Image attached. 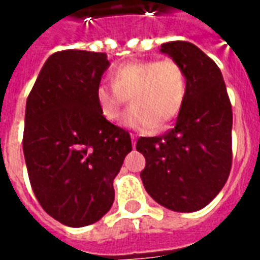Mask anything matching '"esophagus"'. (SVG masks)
I'll return each instance as SVG.
<instances>
[{"mask_svg":"<svg viewBox=\"0 0 260 260\" xmlns=\"http://www.w3.org/2000/svg\"><path fill=\"white\" fill-rule=\"evenodd\" d=\"M131 138H132V146L135 147V145H136V138H135V135H134V134H131Z\"/></svg>","mask_w":260,"mask_h":260,"instance_id":"34e87169","label":"esophagus"}]
</instances>
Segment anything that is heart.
Masks as SVG:
<instances>
[{
	"label": "heart",
	"mask_w": 260,
	"mask_h": 260,
	"mask_svg": "<svg viewBox=\"0 0 260 260\" xmlns=\"http://www.w3.org/2000/svg\"><path fill=\"white\" fill-rule=\"evenodd\" d=\"M110 78L111 85L102 83L96 89L99 108L108 121L121 118L129 99L132 107L125 115V125L150 132L173 122L184 107L188 78L173 58L125 62Z\"/></svg>",
	"instance_id": "1"
}]
</instances>
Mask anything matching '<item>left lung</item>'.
<instances>
[{"label": "left lung", "mask_w": 260, "mask_h": 260, "mask_svg": "<svg viewBox=\"0 0 260 260\" xmlns=\"http://www.w3.org/2000/svg\"><path fill=\"white\" fill-rule=\"evenodd\" d=\"M161 53L185 69L188 93L174 128L136 142V150L146 158L141 178L158 205L196 212L217 196L230 175L231 103L220 68L195 44L164 43Z\"/></svg>", "instance_id": "8db88e82"}]
</instances>
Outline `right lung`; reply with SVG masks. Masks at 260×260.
<instances>
[{
	"instance_id": "add662e5",
	"label": "right lung",
	"mask_w": 260,
	"mask_h": 260,
	"mask_svg": "<svg viewBox=\"0 0 260 260\" xmlns=\"http://www.w3.org/2000/svg\"><path fill=\"white\" fill-rule=\"evenodd\" d=\"M107 54L50 55L27 96L23 154L44 212L69 227L96 223L114 202L113 181L132 150L128 131L103 117L96 89Z\"/></svg>"
}]
</instances>
